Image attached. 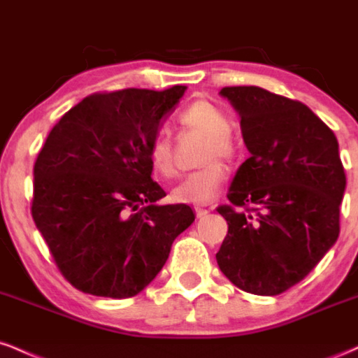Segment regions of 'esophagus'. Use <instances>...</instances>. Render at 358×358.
Instances as JSON below:
<instances>
[{
  "instance_id": "obj_1",
  "label": "esophagus",
  "mask_w": 358,
  "mask_h": 358,
  "mask_svg": "<svg viewBox=\"0 0 358 358\" xmlns=\"http://www.w3.org/2000/svg\"><path fill=\"white\" fill-rule=\"evenodd\" d=\"M195 213H196V217H199V219H202V217L207 215V213H210V210H208V208L195 207Z\"/></svg>"
}]
</instances>
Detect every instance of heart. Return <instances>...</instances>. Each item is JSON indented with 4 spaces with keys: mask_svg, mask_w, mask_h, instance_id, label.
<instances>
[{
    "mask_svg": "<svg viewBox=\"0 0 358 358\" xmlns=\"http://www.w3.org/2000/svg\"><path fill=\"white\" fill-rule=\"evenodd\" d=\"M176 119L187 129H195L205 134L200 148L199 162L203 163L195 171L188 173L171 190V200L176 203L205 205L212 202L224 183L227 170L222 159H232L237 153V145L231 131L232 121L227 114L208 101H195L180 110ZM148 159L155 175L159 178H171L176 173L173 141L166 133H159L148 146Z\"/></svg>",
    "mask_w": 358,
    "mask_h": 358,
    "instance_id": "obj_1",
    "label": "heart"
}]
</instances>
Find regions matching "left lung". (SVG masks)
Masks as SVG:
<instances>
[{"mask_svg": "<svg viewBox=\"0 0 358 358\" xmlns=\"http://www.w3.org/2000/svg\"><path fill=\"white\" fill-rule=\"evenodd\" d=\"M220 94L239 110L250 156L234 176L231 203L217 208L229 224L217 264L242 291L276 296L338 239L347 183L338 141L303 102L256 85Z\"/></svg>", "mask_w": 358, "mask_h": 358, "instance_id": "left-lung-1", "label": "left lung"}]
</instances>
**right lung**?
Masks as SVG:
<instances>
[{"label": "right lung", "mask_w": 358, "mask_h": 358, "mask_svg": "<svg viewBox=\"0 0 358 358\" xmlns=\"http://www.w3.org/2000/svg\"><path fill=\"white\" fill-rule=\"evenodd\" d=\"M185 85L96 92L60 117L34 166L31 217L62 276L82 293L131 298L195 220L151 180L148 146Z\"/></svg>", "instance_id": "1"}]
</instances>
